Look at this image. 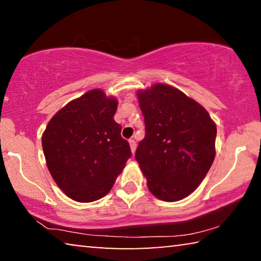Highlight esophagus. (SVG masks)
I'll use <instances>...</instances> for the list:
<instances>
[{"instance_id": "esophagus-1", "label": "esophagus", "mask_w": 261, "mask_h": 261, "mask_svg": "<svg viewBox=\"0 0 261 261\" xmlns=\"http://www.w3.org/2000/svg\"><path fill=\"white\" fill-rule=\"evenodd\" d=\"M129 144H130L131 152H132V154H134V153L136 152V147H137V144H136V141H135L134 139H130V140H129Z\"/></svg>"}]
</instances>
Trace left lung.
<instances>
[{"label":"left lung","mask_w":261,"mask_h":261,"mask_svg":"<svg viewBox=\"0 0 261 261\" xmlns=\"http://www.w3.org/2000/svg\"><path fill=\"white\" fill-rule=\"evenodd\" d=\"M137 96L146 134L136 160L147 188L160 200H182L199 187L214 161L215 123L200 103L167 84L139 90Z\"/></svg>","instance_id":"1"}]
</instances>
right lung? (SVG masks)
<instances>
[{
	"label": "right lung",
	"mask_w": 261,
	"mask_h": 261,
	"mask_svg": "<svg viewBox=\"0 0 261 261\" xmlns=\"http://www.w3.org/2000/svg\"><path fill=\"white\" fill-rule=\"evenodd\" d=\"M117 105L116 98L94 88L60 109L42 134L48 170L72 200L105 197L131 156L122 126L114 120Z\"/></svg>",
	"instance_id": "right-lung-1"
}]
</instances>
